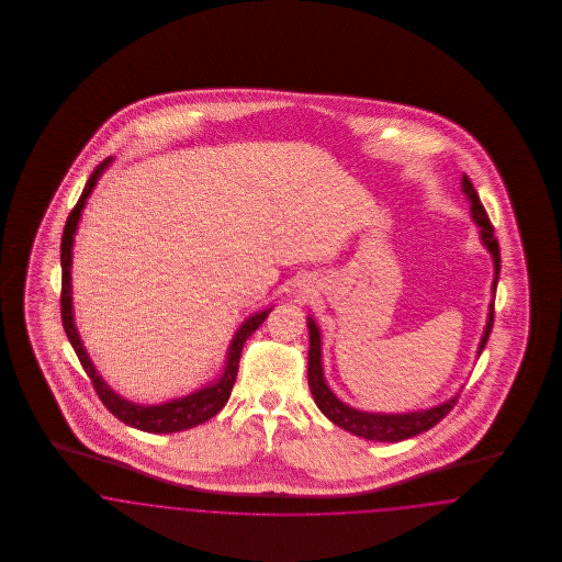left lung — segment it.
I'll use <instances>...</instances> for the list:
<instances>
[{
    "mask_svg": "<svg viewBox=\"0 0 562 562\" xmlns=\"http://www.w3.org/2000/svg\"><path fill=\"white\" fill-rule=\"evenodd\" d=\"M461 188L463 193L470 200V211L474 223L481 227V240L486 250L493 257V269H495V278H493V293L497 291V280H499V269H502V259H499V241L493 236V225L488 221V214L482 206L481 198L476 193V189L472 186V181L463 175L461 179ZM493 301L488 305V321L482 333L481 346H479V356L488 341V335L493 330ZM307 328H310V360H307V381H310V390L312 396L318 404L322 413L339 428L346 429L353 436L367 438V440H376V442H398L413 438L422 431H428L434 428L442 417L449 415V411L453 408L454 402L459 398V394H454L451 401L442 402L438 406H431L426 411H413V413H367V411H358L351 408L346 402L339 401L330 387L326 385L324 371H322V341L321 328L316 326L314 318H307Z\"/></svg>",
    "mask_w": 562,
    "mask_h": 562,
    "instance_id": "left-lung-1",
    "label": "left lung"
}]
</instances>
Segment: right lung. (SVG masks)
Segmentation results:
<instances>
[{
	"label": "right lung",
	"instance_id": "right-lung-1",
	"mask_svg": "<svg viewBox=\"0 0 562 562\" xmlns=\"http://www.w3.org/2000/svg\"><path fill=\"white\" fill-rule=\"evenodd\" d=\"M113 158L101 161L94 172L90 175L86 188L81 191L78 204L74 206L71 214L67 216L65 229H63V240H60V268H63V282H60V318H63V328L67 333L69 344L76 349L78 358H80L81 367L86 374L90 376L99 398L108 406L109 411L126 426L131 428L143 429L149 434H172V431H181V429L195 428L204 422H209L214 417L232 394V387L236 383L238 376V367H240V353L246 339L263 324L268 318L269 312L273 307H268L259 314H252L250 318L241 322L240 328L236 330L229 349H227V358H225V369L218 379H214L213 383H209L206 387L191 392L189 396L177 398V401L161 402V404H151V406H143V404H134V402L122 398L120 394H115L108 383L103 381V376L97 373L92 360L88 358L83 344H81L80 333L76 328L74 322V305H71V250H74V236L78 232V223H80L81 211L86 206L88 195L92 193V189L97 188V181L101 179V175L105 172L109 164Z\"/></svg>",
	"mask_w": 562,
	"mask_h": 562
}]
</instances>
